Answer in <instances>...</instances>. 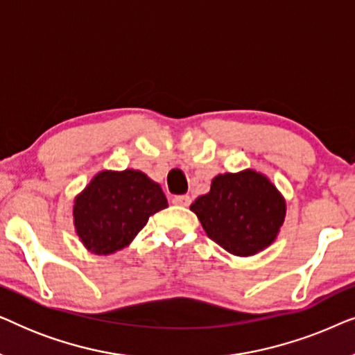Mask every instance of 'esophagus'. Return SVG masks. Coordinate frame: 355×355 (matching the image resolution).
<instances>
[{
	"label": "esophagus",
	"instance_id": "34e87169",
	"mask_svg": "<svg viewBox=\"0 0 355 355\" xmlns=\"http://www.w3.org/2000/svg\"><path fill=\"white\" fill-rule=\"evenodd\" d=\"M191 202H192V198L189 196H174L173 197V203L179 207H189L191 205Z\"/></svg>",
	"mask_w": 355,
	"mask_h": 355
}]
</instances>
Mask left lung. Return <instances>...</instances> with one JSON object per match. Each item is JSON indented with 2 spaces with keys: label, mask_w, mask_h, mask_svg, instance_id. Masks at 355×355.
I'll return each instance as SVG.
<instances>
[{
  "label": "left lung",
  "mask_w": 355,
  "mask_h": 355,
  "mask_svg": "<svg viewBox=\"0 0 355 355\" xmlns=\"http://www.w3.org/2000/svg\"><path fill=\"white\" fill-rule=\"evenodd\" d=\"M191 210L211 241L230 254L247 257L275 241L286 203L263 174L245 169L216 176L210 192L198 197Z\"/></svg>",
  "instance_id": "8db88e82"
}]
</instances>
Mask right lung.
Instances as JSON below:
<instances>
[{
	"label": "right lung",
	"instance_id": "obj_1",
	"mask_svg": "<svg viewBox=\"0 0 355 355\" xmlns=\"http://www.w3.org/2000/svg\"><path fill=\"white\" fill-rule=\"evenodd\" d=\"M166 207L162 187L147 174L101 171L76 198L74 225L87 249L106 255L128 245Z\"/></svg>",
	"mask_w": 355,
	"mask_h": 355
}]
</instances>
